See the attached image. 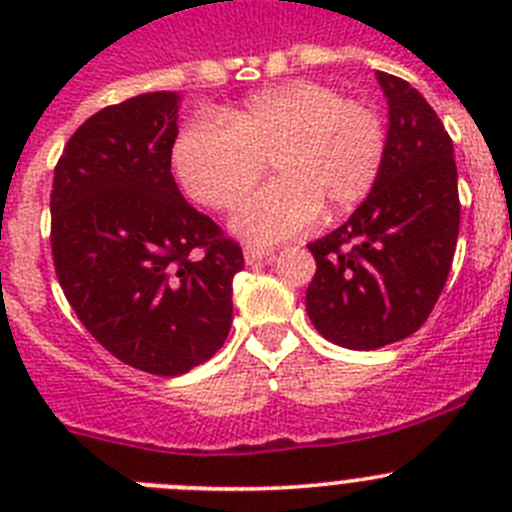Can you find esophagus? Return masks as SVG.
I'll list each match as a JSON object with an SVG mask.
<instances>
[{"label":"esophagus","instance_id":"obj_1","mask_svg":"<svg viewBox=\"0 0 512 512\" xmlns=\"http://www.w3.org/2000/svg\"><path fill=\"white\" fill-rule=\"evenodd\" d=\"M243 253H246V261H248V264H256V261L269 259V256H271V248L253 246V243H246V246H243Z\"/></svg>","mask_w":512,"mask_h":512}]
</instances>
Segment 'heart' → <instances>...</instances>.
Returning a JSON list of instances; mask_svg holds the SVG:
<instances>
[{
    "mask_svg": "<svg viewBox=\"0 0 512 512\" xmlns=\"http://www.w3.org/2000/svg\"><path fill=\"white\" fill-rule=\"evenodd\" d=\"M217 117H197L174 143L184 192L210 210H233L266 161L279 179L251 194L233 225L251 241L277 243L372 192L387 156V128L374 107L318 81L266 89Z\"/></svg>",
    "mask_w": 512,
    "mask_h": 512,
    "instance_id": "obj_1",
    "label": "heart"
}]
</instances>
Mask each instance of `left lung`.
Instances as JSON below:
<instances>
[{
    "mask_svg": "<svg viewBox=\"0 0 512 512\" xmlns=\"http://www.w3.org/2000/svg\"><path fill=\"white\" fill-rule=\"evenodd\" d=\"M390 102L382 174L341 228L312 241L307 315L320 336L374 351L413 336L449 279L459 238L451 135L423 94L377 71Z\"/></svg>",
    "mask_w": 512,
    "mask_h": 512,
    "instance_id": "left-lung-1",
    "label": "left lung"
}]
</instances>
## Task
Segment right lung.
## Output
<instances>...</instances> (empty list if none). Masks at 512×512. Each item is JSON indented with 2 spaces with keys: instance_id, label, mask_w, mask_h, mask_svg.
I'll return each instance as SVG.
<instances>
[{
  "instance_id": "obj_1",
  "label": "right lung",
  "mask_w": 512,
  "mask_h": 512,
  "mask_svg": "<svg viewBox=\"0 0 512 512\" xmlns=\"http://www.w3.org/2000/svg\"><path fill=\"white\" fill-rule=\"evenodd\" d=\"M174 92L110 104L79 125L53 171L51 251L76 318L122 364L176 377L233 323L241 246L171 174Z\"/></svg>"
}]
</instances>
